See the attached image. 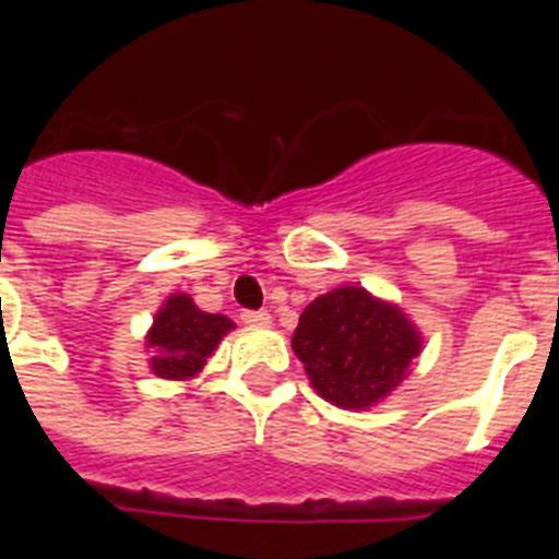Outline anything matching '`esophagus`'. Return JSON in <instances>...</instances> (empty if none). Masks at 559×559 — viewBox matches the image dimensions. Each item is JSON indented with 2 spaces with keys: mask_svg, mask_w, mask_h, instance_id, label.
Masks as SVG:
<instances>
[{
  "mask_svg": "<svg viewBox=\"0 0 559 559\" xmlns=\"http://www.w3.org/2000/svg\"><path fill=\"white\" fill-rule=\"evenodd\" d=\"M240 319H243L246 324H254V328H269L271 324L269 310H243V313H240Z\"/></svg>",
  "mask_w": 559,
  "mask_h": 559,
  "instance_id": "34e87169",
  "label": "esophagus"
}]
</instances>
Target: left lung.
Wrapping results in <instances>:
<instances>
[{
	"mask_svg": "<svg viewBox=\"0 0 559 559\" xmlns=\"http://www.w3.org/2000/svg\"><path fill=\"white\" fill-rule=\"evenodd\" d=\"M290 344L324 400L341 408H369L403 383L423 349V335L397 305L344 285L305 308Z\"/></svg>",
	"mask_w": 559,
	"mask_h": 559,
	"instance_id": "obj_1",
	"label": "left lung"
}]
</instances>
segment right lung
I'll return each mask as SVG.
<instances>
[{"label": "right lung", "mask_w": 559, "mask_h": 559, "mask_svg": "<svg viewBox=\"0 0 559 559\" xmlns=\"http://www.w3.org/2000/svg\"><path fill=\"white\" fill-rule=\"evenodd\" d=\"M231 328L235 324L226 316L204 313L187 294H173L147 330L145 341L153 353L151 369L167 380L199 374Z\"/></svg>", "instance_id": "right-lung-1"}]
</instances>
